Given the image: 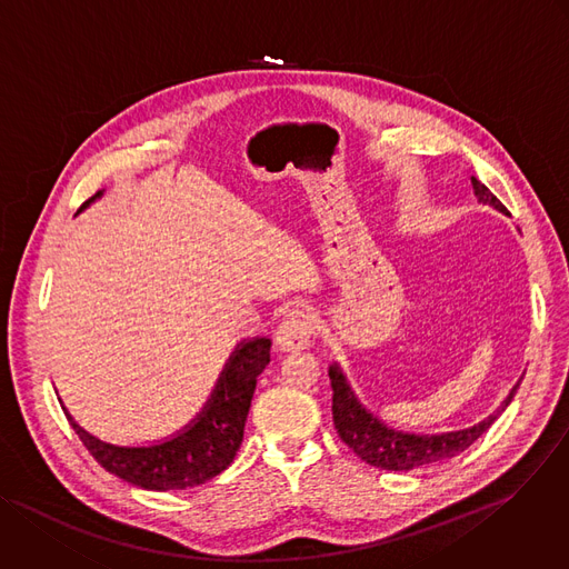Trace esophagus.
<instances>
[{
	"label": "esophagus",
	"instance_id": "esophagus-1",
	"mask_svg": "<svg viewBox=\"0 0 569 569\" xmlns=\"http://www.w3.org/2000/svg\"><path fill=\"white\" fill-rule=\"evenodd\" d=\"M316 331V320L307 309H291L278 329V348L284 352L305 350Z\"/></svg>",
	"mask_w": 569,
	"mask_h": 569
}]
</instances>
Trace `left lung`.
<instances>
[{
  "instance_id": "1",
  "label": "left lung",
  "mask_w": 569,
  "mask_h": 569,
  "mask_svg": "<svg viewBox=\"0 0 569 569\" xmlns=\"http://www.w3.org/2000/svg\"><path fill=\"white\" fill-rule=\"evenodd\" d=\"M471 183L478 201L491 203L500 212H507L502 201L482 181L471 177ZM329 383L333 392L331 417H333V428L338 437L343 439L363 462L386 471H415L421 467H430V465L456 458L460 452H465L482 432H487L498 417V415H491L478 426L467 430H456V432L408 435V432L388 428L377 417L366 412V408L359 403V399L350 390L338 366L329 368ZM516 390L518 386H513L502 408L509 406Z\"/></svg>"
}]
</instances>
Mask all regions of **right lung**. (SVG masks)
<instances>
[{
    "label": "right lung",
    "mask_w": 569,
    "mask_h": 569,
    "mask_svg": "<svg viewBox=\"0 0 569 569\" xmlns=\"http://www.w3.org/2000/svg\"><path fill=\"white\" fill-rule=\"evenodd\" d=\"M91 199H87L80 208H84ZM269 361V338H253L242 343L231 363L221 372L217 390L197 421L174 439L157 446L126 448L104 443L84 432L71 419V415L64 408L62 410L84 448L91 452V458L104 471L148 491L190 489L212 480L236 460L258 377Z\"/></svg>",
    "instance_id": "1"
}]
</instances>
